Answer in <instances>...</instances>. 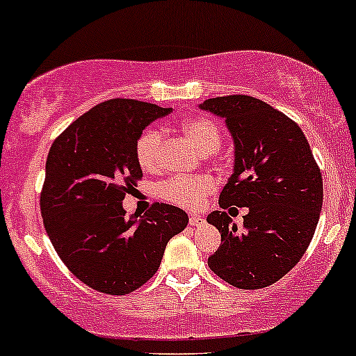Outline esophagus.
<instances>
[{
    "instance_id": "esophagus-1",
    "label": "esophagus",
    "mask_w": 356,
    "mask_h": 356,
    "mask_svg": "<svg viewBox=\"0 0 356 356\" xmlns=\"http://www.w3.org/2000/svg\"><path fill=\"white\" fill-rule=\"evenodd\" d=\"M205 220H204V217H200V216H197V213H193V216H190V225H202L204 224Z\"/></svg>"
}]
</instances>
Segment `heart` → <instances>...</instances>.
Here are the masks:
<instances>
[{
  "instance_id": "heart-1",
  "label": "heart",
  "mask_w": 356,
  "mask_h": 356,
  "mask_svg": "<svg viewBox=\"0 0 356 356\" xmlns=\"http://www.w3.org/2000/svg\"><path fill=\"white\" fill-rule=\"evenodd\" d=\"M179 131L192 143L200 154H210L220 146V131L212 120L204 117L186 118L179 124ZM163 143V132L151 127L140 134L136 144V158L144 170H152L158 163L159 147ZM210 190L212 181L204 177H173L168 178L159 185L158 192L164 200L181 207L193 209L202 204Z\"/></svg>"
}]
</instances>
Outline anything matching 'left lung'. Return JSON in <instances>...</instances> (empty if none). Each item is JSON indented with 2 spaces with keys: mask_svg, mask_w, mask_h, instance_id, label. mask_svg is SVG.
I'll use <instances>...</instances> for the list:
<instances>
[{
  "mask_svg": "<svg viewBox=\"0 0 356 356\" xmlns=\"http://www.w3.org/2000/svg\"><path fill=\"white\" fill-rule=\"evenodd\" d=\"M198 106L222 118L234 143L220 207H248L243 231L227 212L209 213L207 222L220 232L209 266L238 289H263L289 273L307 250L323 209V177L299 125L268 103L231 95Z\"/></svg>",
  "mask_w": 356,
  "mask_h": 356,
  "instance_id": "left-lung-1",
  "label": "left lung"
}]
</instances>
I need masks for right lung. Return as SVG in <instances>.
<instances>
[{
  "label": "right lung",
  "instance_id": "1",
  "mask_svg": "<svg viewBox=\"0 0 356 356\" xmlns=\"http://www.w3.org/2000/svg\"><path fill=\"white\" fill-rule=\"evenodd\" d=\"M171 108L115 98L74 120L52 144L40 212L52 246L78 280L125 296L161 265L168 241L188 225L185 210L154 204L125 216L122 200L143 178L136 144Z\"/></svg>",
  "mask_w": 356,
  "mask_h": 356
}]
</instances>
